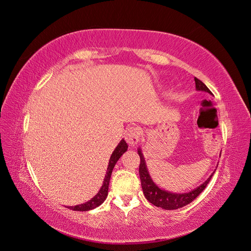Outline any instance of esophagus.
<instances>
[{
  "mask_svg": "<svg viewBox=\"0 0 251 251\" xmlns=\"http://www.w3.org/2000/svg\"><path fill=\"white\" fill-rule=\"evenodd\" d=\"M141 134H142V131L140 127L132 126L128 128L126 133V140L131 147H134L135 144H137V142L139 141V139L141 137Z\"/></svg>",
  "mask_w": 251,
  "mask_h": 251,
  "instance_id": "esophagus-1",
  "label": "esophagus"
}]
</instances>
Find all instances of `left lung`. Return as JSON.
Segmentation results:
<instances>
[{
	"instance_id": "1",
	"label": "left lung",
	"mask_w": 251,
	"mask_h": 251,
	"mask_svg": "<svg viewBox=\"0 0 251 251\" xmlns=\"http://www.w3.org/2000/svg\"><path fill=\"white\" fill-rule=\"evenodd\" d=\"M195 82H196V90L200 91V92H206L211 94L210 90L204 85V83L195 77ZM138 155L140 156V165H139V176H140V181H141V186H142V191L144 194V197H146L147 200L154 204L157 207H161L163 209H178L185 206V205L189 204L192 201H194L197 197H198L203 191L204 188L206 187L208 184V182L210 181L211 177L214 176V174L216 170L211 173L210 176L207 178V180H205L201 185L198 187H196L195 189H192L187 193H173L170 191H166V189H163L161 187H159L154 180L151 179L150 172L148 170V165L146 162V158L143 156L142 150L139 147L137 149ZM221 156V154H220Z\"/></svg>"
}]
</instances>
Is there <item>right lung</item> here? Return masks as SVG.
Segmentation results:
<instances>
[{
	"instance_id": "right-lung-1",
	"label": "right lung",
	"mask_w": 251,
	"mask_h": 251,
	"mask_svg": "<svg viewBox=\"0 0 251 251\" xmlns=\"http://www.w3.org/2000/svg\"><path fill=\"white\" fill-rule=\"evenodd\" d=\"M126 151H127V143L125 141V139H121L120 142L118 143V146L115 148V150L113 151V153L110 157L107 173H105V176L103 179V183H102L100 191H98V193L88 202L75 205V206H68V208H70L75 211H88L91 209H94V208L100 206V205H101L108 197L110 179H111V175H112V171L114 169V166H115L116 162L119 160V158L123 156Z\"/></svg>"
}]
</instances>
